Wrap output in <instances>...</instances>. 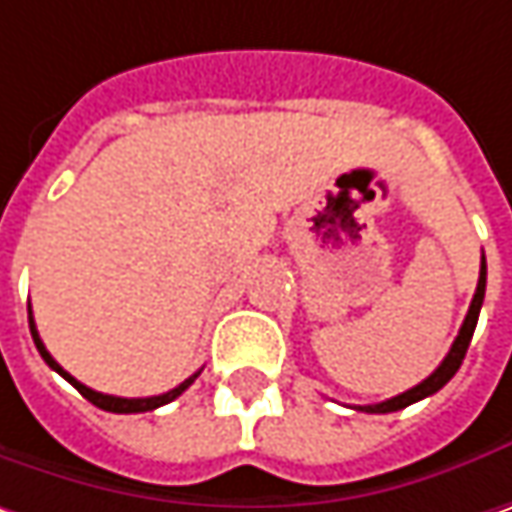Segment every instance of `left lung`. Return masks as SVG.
Here are the masks:
<instances>
[{
  "label": "left lung",
  "instance_id": "obj_1",
  "mask_svg": "<svg viewBox=\"0 0 512 512\" xmlns=\"http://www.w3.org/2000/svg\"><path fill=\"white\" fill-rule=\"evenodd\" d=\"M484 289H487V260L481 255V269H478V286H476V295H473V303H470V312H467V318L461 323V329H458V338L450 346V352H447V358L438 364L430 378H424L418 387L407 389V392H401V395H395V398H389V401H381V404H369V407H358L361 412H395V410H404V407H410L415 401H421V398H427V395H433L438 389L444 387L453 375L461 367V361H464V355H467V346L473 341V332H476V323H478V312H481V303H484Z\"/></svg>",
  "mask_w": 512,
  "mask_h": 512
}]
</instances>
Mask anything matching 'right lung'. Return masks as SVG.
<instances>
[{
    "mask_svg": "<svg viewBox=\"0 0 512 512\" xmlns=\"http://www.w3.org/2000/svg\"><path fill=\"white\" fill-rule=\"evenodd\" d=\"M28 323H31V335H34V344L36 349H39V355H42V361L48 364L51 369H56L68 384H74V387L79 389V395L82 398H88L94 407H100V410L105 412H148V410H157V407H163V404H168V401H174L177 395H183L186 389L194 384V378L200 375V372H194L191 378H186L180 387L168 389V392H163V395H151V398H117V395H105V392H97V389L85 387V384H79L77 378L71 375V372H65V369L56 364L54 358H51V352L45 349V344H42V338H39V332H36V323H34V315H31V306H28Z\"/></svg>",
    "mask_w": 512,
    "mask_h": 512,
    "instance_id": "right-lung-1",
    "label": "right lung"
}]
</instances>
